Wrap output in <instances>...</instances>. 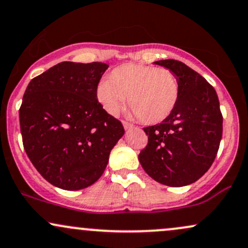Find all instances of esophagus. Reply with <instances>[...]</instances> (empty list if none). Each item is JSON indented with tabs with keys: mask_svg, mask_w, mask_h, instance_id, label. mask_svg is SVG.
<instances>
[{
	"mask_svg": "<svg viewBox=\"0 0 248 248\" xmlns=\"http://www.w3.org/2000/svg\"><path fill=\"white\" fill-rule=\"evenodd\" d=\"M122 124H124V127L126 128V129H129V128L134 127L132 124H129V122H127V121H122Z\"/></svg>",
	"mask_w": 248,
	"mask_h": 248,
	"instance_id": "1",
	"label": "esophagus"
}]
</instances>
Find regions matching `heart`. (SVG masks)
I'll list each match as a JSON object with an SVG mask.
<instances>
[{
    "label": "heart",
    "mask_w": 248,
    "mask_h": 248,
    "mask_svg": "<svg viewBox=\"0 0 248 248\" xmlns=\"http://www.w3.org/2000/svg\"><path fill=\"white\" fill-rule=\"evenodd\" d=\"M133 108L143 124L164 121L177 106L181 82L171 70L143 64L115 67L96 87V99L109 115H116L124 105Z\"/></svg>",
    "instance_id": "obj_1"
}]
</instances>
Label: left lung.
I'll return each instance as SVG.
<instances>
[{"mask_svg": "<svg viewBox=\"0 0 248 248\" xmlns=\"http://www.w3.org/2000/svg\"><path fill=\"white\" fill-rule=\"evenodd\" d=\"M155 64L178 77L181 96L169 118L143 128L148 144L139 161L158 183L184 186L201 178L215 161L223 135V115L216 90L199 73L175 59Z\"/></svg>", "mask_w": 248, "mask_h": 248, "instance_id": "8db88e82", "label": "left lung"}]
</instances>
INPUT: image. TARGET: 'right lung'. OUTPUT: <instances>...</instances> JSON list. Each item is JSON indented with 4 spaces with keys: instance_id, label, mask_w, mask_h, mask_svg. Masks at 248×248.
Returning <instances> with one entry per match:
<instances>
[{
    "instance_id": "add662e5",
    "label": "right lung",
    "mask_w": 248,
    "mask_h": 248,
    "mask_svg": "<svg viewBox=\"0 0 248 248\" xmlns=\"http://www.w3.org/2000/svg\"><path fill=\"white\" fill-rule=\"evenodd\" d=\"M105 62H62L29 82L19 108L24 150L37 171L64 190L92 186L124 134L96 99Z\"/></svg>"
}]
</instances>
